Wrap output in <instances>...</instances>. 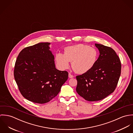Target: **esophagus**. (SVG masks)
Returning a JSON list of instances; mask_svg holds the SVG:
<instances>
[{"instance_id":"esophagus-1","label":"esophagus","mask_w":133,"mask_h":133,"mask_svg":"<svg viewBox=\"0 0 133 133\" xmlns=\"http://www.w3.org/2000/svg\"><path fill=\"white\" fill-rule=\"evenodd\" d=\"M69 77L70 78H72L73 77H74V76H73V75H72L71 74L69 73Z\"/></svg>"}]
</instances>
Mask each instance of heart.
I'll return each mask as SVG.
<instances>
[{"instance_id": "b5f03b06", "label": "heart", "mask_w": 133, "mask_h": 133, "mask_svg": "<svg viewBox=\"0 0 133 133\" xmlns=\"http://www.w3.org/2000/svg\"><path fill=\"white\" fill-rule=\"evenodd\" d=\"M97 58L98 52L95 48L78 44L66 47L63 54L57 53L55 60L57 66L61 70L68 69L70 62H72V67L75 72L84 74L93 68Z\"/></svg>"}]
</instances>
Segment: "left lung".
<instances>
[{
  "label": "left lung",
  "mask_w": 133,
  "mask_h": 133,
  "mask_svg": "<svg viewBox=\"0 0 133 133\" xmlns=\"http://www.w3.org/2000/svg\"><path fill=\"white\" fill-rule=\"evenodd\" d=\"M99 51L95 65L89 72L76 76V92L89 101L101 100L112 93L121 74L120 59L110 47L95 43Z\"/></svg>",
  "instance_id": "left-lung-1"
}]
</instances>
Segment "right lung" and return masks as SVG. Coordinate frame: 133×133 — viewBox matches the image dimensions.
Wrapping results in <instances>:
<instances>
[{"label": "right lung", "instance_id": "1", "mask_svg": "<svg viewBox=\"0 0 133 133\" xmlns=\"http://www.w3.org/2000/svg\"><path fill=\"white\" fill-rule=\"evenodd\" d=\"M50 44L41 42L25 48L15 62L14 75L19 91L23 97L34 103L51 101L68 79V72L56 69Z\"/></svg>", "mask_w": 133, "mask_h": 133}]
</instances>
